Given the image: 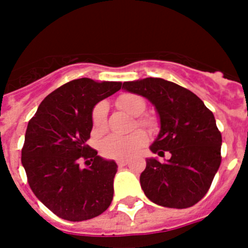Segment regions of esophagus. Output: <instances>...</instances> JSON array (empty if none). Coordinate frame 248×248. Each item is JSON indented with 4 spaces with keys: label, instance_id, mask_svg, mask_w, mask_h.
I'll list each match as a JSON object with an SVG mask.
<instances>
[{
    "label": "esophagus",
    "instance_id": "34e87169",
    "mask_svg": "<svg viewBox=\"0 0 248 248\" xmlns=\"http://www.w3.org/2000/svg\"><path fill=\"white\" fill-rule=\"evenodd\" d=\"M116 163L120 168H122V167L127 166V163H128V159H117Z\"/></svg>",
    "mask_w": 248,
    "mask_h": 248
}]
</instances>
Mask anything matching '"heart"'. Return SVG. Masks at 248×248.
I'll return each mask as SVG.
<instances>
[{
  "label": "heart",
  "instance_id": "heart-1",
  "mask_svg": "<svg viewBox=\"0 0 248 248\" xmlns=\"http://www.w3.org/2000/svg\"><path fill=\"white\" fill-rule=\"evenodd\" d=\"M117 104L134 116H139L146 109L145 99L139 94L134 93H126L120 96L117 98ZM107 112H108V104L106 102L97 103L92 110L91 121L96 133H103L106 131ZM137 124L139 126L152 127L154 122L150 117L140 116L137 119ZM147 140H149V137L141 129L132 132L127 136L111 134V136L102 140L101 151L108 158H128V157L136 155L141 147H144L147 144Z\"/></svg>",
  "mask_w": 248,
  "mask_h": 248
}]
</instances>
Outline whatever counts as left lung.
<instances>
[{"instance_id": "8db88e82", "label": "left lung", "mask_w": 248, "mask_h": 248, "mask_svg": "<svg viewBox=\"0 0 248 248\" xmlns=\"http://www.w3.org/2000/svg\"><path fill=\"white\" fill-rule=\"evenodd\" d=\"M122 89L154 104L161 131L150 150L161 157L171 155L163 163L146 159L140 175L145 196L161 206H193L207 193L222 159V136L212 111L193 92L161 78L126 81Z\"/></svg>"}]
</instances>
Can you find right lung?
I'll list each match as a JSON object with an SVG mask.
<instances>
[{
    "label": "right lung",
    "mask_w": 248,
    "mask_h": 248,
    "mask_svg": "<svg viewBox=\"0 0 248 248\" xmlns=\"http://www.w3.org/2000/svg\"><path fill=\"white\" fill-rule=\"evenodd\" d=\"M121 85L89 78L72 80L47 94L29 121L21 150L27 182L61 218L86 221L111 204L117 164L99 157L86 141L93 107Z\"/></svg>",
    "instance_id": "add662e5"
}]
</instances>
